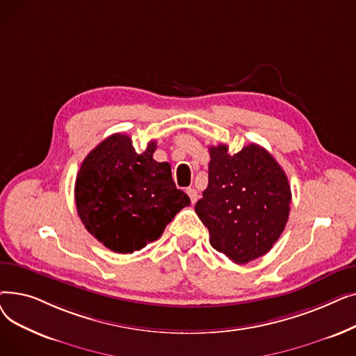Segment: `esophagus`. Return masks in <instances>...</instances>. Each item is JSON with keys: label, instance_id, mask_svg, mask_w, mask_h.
Instances as JSON below:
<instances>
[{"label": "esophagus", "instance_id": "obj_1", "mask_svg": "<svg viewBox=\"0 0 356 356\" xmlns=\"http://www.w3.org/2000/svg\"><path fill=\"white\" fill-rule=\"evenodd\" d=\"M186 193L189 195V197H191V202H192V203H196V200H197V192H196V189L189 188L188 191H186Z\"/></svg>", "mask_w": 356, "mask_h": 356}]
</instances>
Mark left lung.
<instances>
[{
  "label": "left lung",
  "mask_w": 356,
  "mask_h": 356,
  "mask_svg": "<svg viewBox=\"0 0 356 356\" xmlns=\"http://www.w3.org/2000/svg\"><path fill=\"white\" fill-rule=\"evenodd\" d=\"M209 183L195 211L209 231L211 245L235 264L266 255L283 234L291 191L275 159L258 144L235 154L209 147Z\"/></svg>",
  "instance_id": "left-lung-1"
}]
</instances>
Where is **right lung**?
<instances>
[{
  "label": "right lung",
  "instance_id": "1",
  "mask_svg": "<svg viewBox=\"0 0 356 356\" xmlns=\"http://www.w3.org/2000/svg\"><path fill=\"white\" fill-rule=\"evenodd\" d=\"M157 143L137 153L125 134H112L83 160L74 181L78 215L90 235L118 254L160 238L191 199L179 191L168 163L153 159Z\"/></svg>",
  "mask_w": 356,
  "mask_h": 356
}]
</instances>
